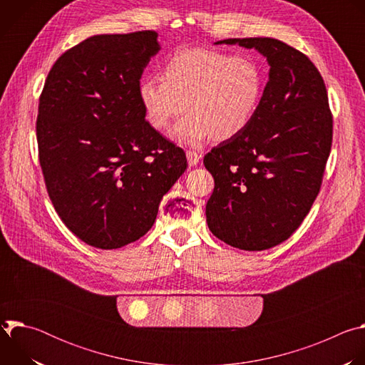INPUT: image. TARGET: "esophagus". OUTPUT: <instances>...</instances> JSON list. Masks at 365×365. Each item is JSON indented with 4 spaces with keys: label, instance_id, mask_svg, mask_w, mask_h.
I'll list each match as a JSON object with an SVG mask.
<instances>
[{
    "label": "esophagus",
    "instance_id": "esophagus-1",
    "mask_svg": "<svg viewBox=\"0 0 365 365\" xmlns=\"http://www.w3.org/2000/svg\"><path fill=\"white\" fill-rule=\"evenodd\" d=\"M186 158H187L189 166H196L199 163V159H200L199 154L196 151H192V150L186 151Z\"/></svg>",
    "mask_w": 365,
    "mask_h": 365
}]
</instances>
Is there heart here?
Here are the masks:
<instances>
[{
    "instance_id": "b5f03b06",
    "label": "heart",
    "mask_w": 365,
    "mask_h": 365,
    "mask_svg": "<svg viewBox=\"0 0 365 365\" xmlns=\"http://www.w3.org/2000/svg\"><path fill=\"white\" fill-rule=\"evenodd\" d=\"M264 78L250 56H232L214 48H185L169 58L162 79L145 76L137 95L147 123L166 130L185 108L189 111L172 130L173 140L197 145L211 135L228 141L252 121L263 96Z\"/></svg>"
}]
</instances>
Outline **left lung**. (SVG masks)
Returning a JSON list of instances; mask_svg holds the SVG:
<instances>
[{
	"mask_svg": "<svg viewBox=\"0 0 365 365\" xmlns=\"http://www.w3.org/2000/svg\"><path fill=\"white\" fill-rule=\"evenodd\" d=\"M255 48L270 66L250 125L205 154L215 187L206 203L211 232L231 247L262 251L286 241L315 202L332 145L325 82L310 59L270 37L215 44Z\"/></svg>",
	"mask_w": 365,
	"mask_h": 365,
	"instance_id": "1",
	"label": "left lung"
}]
</instances>
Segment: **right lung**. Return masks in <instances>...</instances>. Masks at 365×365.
Returning a JSON list of instances; mask_svg holds the SVG:
<instances>
[{
	"mask_svg": "<svg viewBox=\"0 0 365 365\" xmlns=\"http://www.w3.org/2000/svg\"><path fill=\"white\" fill-rule=\"evenodd\" d=\"M159 50L153 30L92 36L56 61L40 95L48 197L63 224L101 250L141 238L187 166L185 151L145 121L137 95Z\"/></svg>",
	"mask_w": 365,
	"mask_h": 365,
	"instance_id": "add662e5",
	"label": "right lung"
}]
</instances>
